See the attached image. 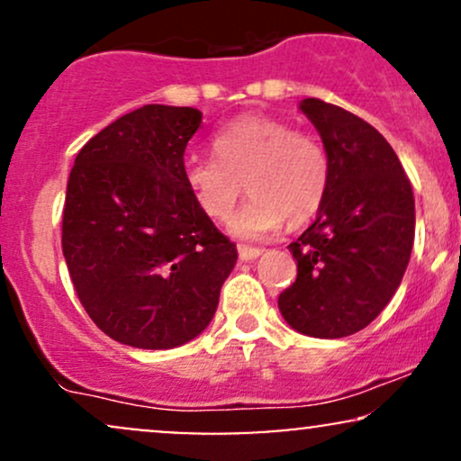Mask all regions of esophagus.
Instances as JSON below:
<instances>
[{
    "label": "esophagus",
    "instance_id": "1",
    "mask_svg": "<svg viewBox=\"0 0 461 461\" xmlns=\"http://www.w3.org/2000/svg\"><path fill=\"white\" fill-rule=\"evenodd\" d=\"M238 256H240L242 262H251V260H256V258L262 256V249H253V247L240 245V247H238Z\"/></svg>",
    "mask_w": 461,
    "mask_h": 461
}]
</instances>
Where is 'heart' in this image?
Instances as JSON below:
<instances>
[{"instance_id":"heart-1","label":"heart","mask_w":461,"mask_h":461,"mask_svg":"<svg viewBox=\"0 0 461 461\" xmlns=\"http://www.w3.org/2000/svg\"><path fill=\"white\" fill-rule=\"evenodd\" d=\"M216 158H193L184 182L194 203L212 221H227L247 190L251 201L230 223L247 242L277 234L285 223L319 212L330 188V156L310 131L273 116H240L214 136Z\"/></svg>"}]
</instances>
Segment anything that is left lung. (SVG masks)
<instances>
[{
  "label": "left lung",
  "instance_id": "left-lung-1",
  "mask_svg": "<svg viewBox=\"0 0 461 461\" xmlns=\"http://www.w3.org/2000/svg\"><path fill=\"white\" fill-rule=\"evenodd\" d=\"M299 108L330 156V188L314 223L290 242L297 279L277 305L299 333L345 338L377 319L403 279L414 245V193L373 125L314 97Z\"/></svg>",
  "mask_w": 461,
  "mask_h": 461
}]
</instances>
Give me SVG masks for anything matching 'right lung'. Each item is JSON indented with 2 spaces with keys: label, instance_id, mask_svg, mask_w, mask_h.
<instances>
[{
  "label": "right lung",
  "instance_id": "right-lung-1",
  "mask_svg": "<svg viewBox=\"0 0 461 461\" xmlns=\"http://www.w3.org/2000/svg\"><path fill=\"white\" fill-rule=\"evenodd\" d=\"M197 108L149 104L82 147L67 184L62 253L95 325L121 345L173 348L212 321L238 260L184 182Z\"/></svg>",
  "mask_w": 461,
  "mask_h": 461
}]
</instances>
